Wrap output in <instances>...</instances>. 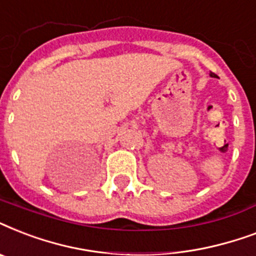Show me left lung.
<instances>
[{
    "label": "left lung",
    "instance_id": "obj_1",
    "mask_svg": "<svg viewBox=\"0 0 256 256\" xmlns=\"http://www.w3.org/2000/svg\"><path fill=\"white\" fill-rule=\"evenodd\" d=\"M212 76H214V74H212V73H211V77H212Z\"/></svg>",
    "mask_w": 256,
    "mask_h": 256
}]
</instances>
